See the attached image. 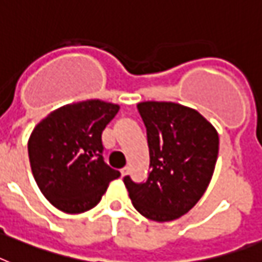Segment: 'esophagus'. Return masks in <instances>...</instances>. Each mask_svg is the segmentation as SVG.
I'll use <instances>...</instances> for the list:
<instances>
[{
	"instance_id": "34e87169",
	"label": "esophagus",
	"mask_w": 262,
	"mask_h": 262,
	"mask_svg": "<svg viewBox=\"0 0 262 262\" xmlns=\"http://www.w3.org/2000/svg\"><path fill=\"white\" fill-rule=\"evenodd\" d=\"M127 172H129V167H124V168H122V169H121V175L126 176Z\"/></svg>"
}]
</instances>
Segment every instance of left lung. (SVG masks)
<instances>
[{
  "label": "left lung",
  "instance_id": "1",
  "mask_svg": "<svg viewBox=\"0 0 262 262\" xmlns=\"http://www.w3.org/2000/svg\"><path fill=\"white\" fill-rule=\"evenodd\" d=\"M146 127L150 172L145 183H124L141 215L169 222L187 214L207 190L215 168L220 137L201 113L173 102L137 105Z\"/></svg>",
  "mask_w": 262,
  "mask_h": 262
}]
</instances>
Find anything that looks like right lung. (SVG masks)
<instances>
[{
	"mask_svg": "<svg viewBox=\"0 0 262 262\" xmlns=\"http://www.w3.org/2000/svg\"><path fill=\"white\" fill-rule=\"evenodd\" d=\"M120 106L101 99L70 103L50 113L28 140L33 178L51 205L79 214L99 203L121 173L102 156V132Z\"/></svg>",
	"mask_w": 262,
	"mask_h": 262,
	"instance_id": "obj_1",
	"label": "right lung"
}]
</instances>
